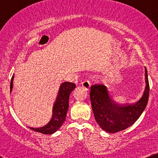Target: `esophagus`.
Listing matches in <instances>:
<instances>
[{
    "instance_id": "esophagus-1",
    "label": "esophagus",
    "mask_w": 158,
    "mask_h": 158,
    "mask_svg": "<svg viewBox=\"0 0 158 158\" xmlns=\"http://www.w3.org/2000/svg\"><path fill=\"white\" fill-rule=\"evenodd\" d=\"M81 85H82L83 88H85L86 90H89L90 88V83L89 81L85 80L84 81L81 82Z\"/></svg>"
}]
</instances>
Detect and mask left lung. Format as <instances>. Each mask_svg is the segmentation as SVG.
<instances>
[{
    "mask_svg": "<svg viewBox=\"0 0 158 158\" xmlns=\"http://www.w3.org/2000/svg\"><path fill=\"white\" fill-rule=\"evenodd\" d=\"M146 87L142 97L133 104L119 105L110 97L106 86L94 85L90 87V98L96 121L105 131L116 133L133 125L140 117L148 103L149 95L147 70L145 68Z\"/></svg>",
    "mask_w": 158,
    "mask_h": 158,
    "instance_id": "1",
    "label": "left lung"
}]
</instances>
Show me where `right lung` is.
<instances>
[{
    "instance_id": "1",
    "label": "right lung",
    "mask_w": 158,
    "mask_h": 158,
    "mask_svg": "<svg viewBox=\"0 0 158 158\" xmlns=\"http://www.w3.org/2000/svg\"><path fill=\"white\" fill-rule=\"evenodd\" d=\"M13 79L12 76L10 82V93L13 88ZM76 88V85L73 82L64 81L61 83L59 87L58 95L52 106V115L50 120L45 126L40 128H30L33 131L45 135H52L59 129L66 119L67 112L69 107V97L70 94Z\"/></svg>"
}]
</instances>
